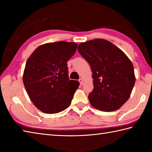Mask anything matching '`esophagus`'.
<instances>
[{
	"label": "esophagus",
	"mask_w": 152,
	"mask_h": 152,
	"mask_svg": "<svg viewBox=\"0 0 152 152\" xmlns=\"http://www.w3.org/2000/svg\"><path fill=\"white\" fill-rule=\"evenodd\" d=\"M78 81L80 82V84L81 86H82L83 84H84V80H83L82 78H80Z\"/></svg>",
	"instance_id": "1"
}]
</instances>
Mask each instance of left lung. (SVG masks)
<instances>
[{"label":"left lung","instance_id":"obj_1","mask_svg":"<svg viewBox=\"0 0 152 152\" xmlns=\"http://www.w3.org/2000/svg\"><path fill=\"white\" fill-rule=\"evenodd\" d=\"M78 50L93 74L94 90L88 96L91 105L107 112L119 109L129 99L135 84L132 62L119 48L103 39L81 43Z\"/></svg>","mask_w":152,"mask_h":152}]
</instances>
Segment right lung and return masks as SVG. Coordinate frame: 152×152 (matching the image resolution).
<instances>
[{
  "label": "right lung",
  "mask_w": 152,
  "mask_h": 152,
  "mask_svg": "<svg viewBox=\"0 0 152 152\" xmlns=\"http://www.w3.org/2000/svg\"><path fill=\"white\" fill-rule=\"evenodd\" d=\"M77 45L66 41L45 43L38 47L26 62L23 84L33 103L45 113L64 111L78 88L79 82L69 79L67 66Z\"/></svg>",
  "instance_id": "obj_1"
}]
</instances>
